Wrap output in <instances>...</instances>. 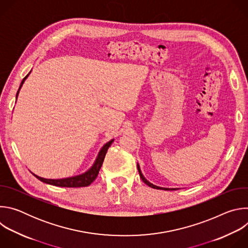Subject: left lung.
I'll list each match as a JSON object with an SVG mask.
<instances>
[{
  "mask_svg": "<svg viewBox=\"0 0 248 248\" xmlns=\"http://www.w3.org/2000/svg\"><path fill=\"white\" fill-rule=\"evenodd\" d=\"M137 169H138V172H139V175H140V179L143 181V183L144 184H146L148 186H150V187H152V188H156V189H163V190H176V189H179V188H168V187H161V186H155V185H153V184H151L150 182H148L145 178H144V175L142 174V172H141V170H140V167H139V165L137 164Z\"/></svg>",
  "mask_w": 248,
  "mask_h": 248,
  "instance_id": "8db88e82",
  "label": "left lung"
}]
</instances>
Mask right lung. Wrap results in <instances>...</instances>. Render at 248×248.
Returning <instances> with one entry per match:
<instances>
[{
	"label": "right lung",
	"mask_w": 248,
	"mask_h": 248,
	"mask_svg": "<svg viewBox=\"0 0 248 248\" xmlns=\"http://www.w3.org/2000/svg\"><path fill=\"white\" fill-rule=\"evenodd\" d=\"M30 73L22 79V81H21V83L19 85V88L17 90V93H16V98L18 96V93H19V90H20L22 84L24 83L25 79L28 78ZM113 142H114V139L108 141V142L106 143L101 148V150L99 151V153H98V155L96 157V160L93 163V165L91 166V168L89 170H87L85 172L81 173V174H78V175H75V176H69V178L55 180V179H44V178H41V176L35 174L33 172L32 173H33V175L36 176V178L39 181H41V182H43L45 184H48V185L56 186H61V187H83V186H88L97 178V175L99 173V170H100V169L102 167V164L104 162L106 153H107L109 147L112 145Z\"/></svg>",
	"instance_id": "add662e5"
}]
</instances>
